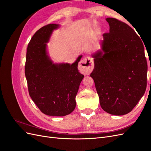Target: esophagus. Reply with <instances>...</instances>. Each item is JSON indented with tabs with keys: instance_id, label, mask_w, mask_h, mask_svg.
Here are the masks:
<instances>
[{
	"instance_id": "34e87169",
	"label": "esophagus",
	"mask_w": 151,
	"mask_h": 151,
	"mask_svg": "<svg viewBox=\"0 0 151 151\" xmlns=\"http://www.w3.org/2000/svg\"><path fill=\"white\" fill-rule=\"evenodd\" d=\"M79 65L87 74H90L94 68V63L92 58L89 57H86L82 59L79 62Z\"/></svg>"
}]
</instances>
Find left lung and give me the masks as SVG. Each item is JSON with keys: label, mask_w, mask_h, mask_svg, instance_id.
<instances>
[{"label": "left lung", "mask_w": 151, "mask_h": 151, "mask_svg": "<svg viewBox=\"0 0 151 151\" xmlns=\"http://www.w3.org/2000/svg\"><path fill=\"white\" fill-rule=\"evenodd\" d=\"M109 33L103 34L101 49L91 55L94 81L104 111L113 115L130 112L143 96L147 63L142 41L131 27L115 18L106 19Z\"/></svg>", "instance_id": "obj_1"}]
</instances>
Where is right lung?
I'll use <instances>...</instances> for the list:
<instances>
[{
	"label": "right lung",
	"mask_w": 151,
	"mask_h": 151,
	"mask_svg": "<svg viewBox=\"0 0 151 151\" xmlns=\"http://www.w3.org/2000/svg\"><path fill=\"white\" fill-rule=\"evenodd\" d=\"M58 24L40 28L31 38L27 48L25 76L32 100L47 115L63 116L76 106V96L84 78L77 66L83 55L72 64L54 63L48 55L47 43Z\"/></svg>",
	"instance_id": "obj_1"
}]
</instances>
